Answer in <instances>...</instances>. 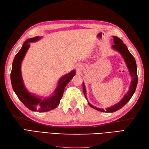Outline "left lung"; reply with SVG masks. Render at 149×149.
Listing matches in <instances>:
<instances>
[{"mask_svg":"<svg viewBox=\"0 0 149 149\" xmlns=\"http://www.w3.org/2000/svg\"><path fill=\"white\" fill-rule=\"evenodd\" d=\"M113 37L114 44L112 45V47L114 49L119 51V53L121 54L123 58L124 59V60H125L127 67L128 68V70L131 77H132V81H131L130 90L125 95V96H124V98L121 100V101L119 102L118 103H117V104H116L115 105H113L111 107H109V108H107L106 109L105 112H116L117 110L121 109L123 106L125 105L126 103L130 101L131 98L132 97V96L133 95L134 93L135 92L137 83H138V75H137V70H136L137 67H136L135 59H134L133 55L130 53V52L129 51L128 49H127V46L123 42V40L121 39H120L119 37H117L116 36H113ZM82 88H83V91H84V95L86 96V88H85L84 82H82ZM88 103L93 109L97 110L100 112H105V110L96 108V107L91 105L89 103Z\"/></svg>","mask_w":149,"mask_h":149,"instance_id":"8db88e82","label":"left lung"}]
</instances>
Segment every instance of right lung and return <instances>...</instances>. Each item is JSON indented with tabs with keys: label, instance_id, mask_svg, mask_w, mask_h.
Segmentation results:
<instances>
[{
	"label": "right lung",
	"instance_id": "obj_1",
	"mask_svg": "<svg viewBox=\"0 0 149 149\" xmlns=\"http://www.w3.org/2000/svg\"><path fill=\"white\" fill-rule=\"evenodd\" d=\"M40 39L39 37H36L32 39H27L23 44L22 49L19 50L14 59L13 62L12 70L11 73V81L14 91L24 105L28 109L32 111L47 112L58 107L60 100L63 95L65 88L68 83L75 75V70L65 75L61 78L56 89H55L54 95L51 97L41 99L37 98L33 95L30 94L26 91L24 86L21 74V64L25 56L27 50L30 47V42H36Z\"/></svg>",
	"mask_w": 149,
	"mask_h": 149
}]
</instances>
